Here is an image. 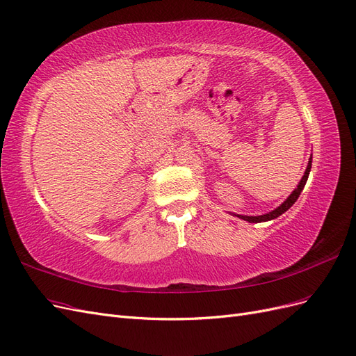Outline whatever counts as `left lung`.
<instances>
[{
    "instance_id": "1",
    "label": "left lung",
    "mask_w": 356,
    "mask_h": 356,
    "mask_svg": "<svg viewBox=\"0 0 356 356\" xmlns=\"http://www.w3.org/2000/svg\"><path fill=\"white\" fill-rule=\"evenodd\" d=\"M310 168H312V158L309 159L307 168H306V171H304V176L301 177L298 186L292 191V194H291L285 201H283L277 209H274V210L266 213V215H261V216H243V215H236V216L240 218V219H243V220H248V222H250V223L267 222V220L279 218V216L282 215V213H285L288 209H291L293 204H296V201L298 200V197H300V194H301V191L304 189V186H306V181H307L309 175H310Z\"/></svg>"
}]
</instances>
